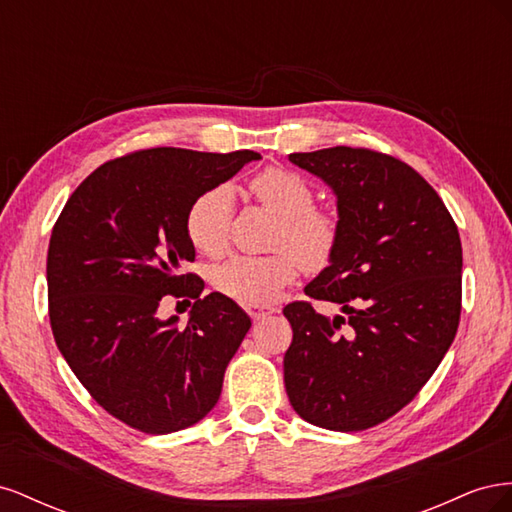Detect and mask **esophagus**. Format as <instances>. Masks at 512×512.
<instances>
[{"instance_id": "obj_1", "label": "esophagus", "mask_w": 512, "mask_h": 512, "mask_svg": "<svg viewBox=\"0 0 512 512\" xmlns=\"http://www.w3.org/2000/svg\"><path fill=\"white\" fill-rule=\"evenodd\" d=\"M275 309L273 307H258V305H250L247 307V314L252 316V320H260V318H265V316H269V314H273Z\"/></svg>"}]
</instances>
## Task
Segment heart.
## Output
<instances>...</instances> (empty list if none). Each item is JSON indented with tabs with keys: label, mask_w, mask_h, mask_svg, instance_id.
Returning a JSON list of instances; mask_svg holds the SVG:
<instances>
[{
	"label": "heart",
	"mask_w": 512,
	"mask_h": 512,
	"mask_svg": "<svg viewBox=\"0 0 512 512\" xmlns=\"http://www.w3.org/2000/svg\"><path fill=\"white\" fill-rule=\"evenodd\" d=\"M252 194L280 215L277 247L292 252L273 256H232L213 273V284L243 305H269L294 282L299 261L309 269L327 265L337 245V220L314 207L309 183L292 170L267 168L252 179ZM232 222V190L228 185L200 194L188 209L185 230L198 252L218 256L226 250Z\"/></svg>",
	"instance_id": "b5f03b06"
}]
</instances>
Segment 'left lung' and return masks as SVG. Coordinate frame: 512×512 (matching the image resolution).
Returning <instances> with one entry per match:
<instances>
[{
    "instance_id": "1",
    "label": "left lung",
    "mask_w": 512,
    "mask_h": 512,
    "mask_svg": "<svg viewBox=\"0 0 512 512\" xmlns=\"http://www.w3.org/2000/svg\"><path fill=\"white\" fill-rule=\"evenodd\" d=\"M288 160L335 194L337 245L305 294L284 307L292 344L284 384L303 421L361 431L423 389L451 348L461 314L459 230L436 190L401 160L331 147Z\"/></svg>"
}]
</instances>
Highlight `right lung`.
Returning <instances> with one entry per match:
<instances>
[{"label": "right lung", "mask_w": 512, "mask_h": 512, "mask_svg": "<svg viewBox=\"0 0 512 512\" xmlns=\"http://www.w3.org/2000/svg\"><path fill=\"white\" fill-rule=\"evenodd\" d=\"M260 160L256 151H136L96 168L61 211L46 256L55 344L98 404L145 433L190 427L218 404L224 371L252 320L181 273L196 250L194 200ZM166 293L196 298L185 328L162 321Z\"/></svg>", "instance_id": "add662e5"}]
</instances>
